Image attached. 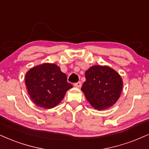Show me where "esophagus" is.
Returning a JSON list of instances; mask_svg holds the SVG:
<instances>
[{
    "mask_svg": "<svg viewBox=\"0 0 149 149\" xmlns=\"http://www.w3.org/2000/svg\"><path fill=\"white\" fill-rule=\"evenodd\" d=\"M74 86H75V87H77V88H80L81 86V81L77 82V83L74 84Z\"/></svg>",
    "mask_w": 149,
    "mask_h": 149,
    "instance_id": "esophagus-1",
    "label": "esophagus"
}]
</instances>
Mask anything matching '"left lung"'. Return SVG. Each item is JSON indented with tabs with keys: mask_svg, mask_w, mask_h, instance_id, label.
<instances>
[{
	"mask_svg": "<svg viewBox=\"0 0 149 149\" xmlns=\"http://www.w3.org/2000/svg\"><path fill=\"white\" fill-rule=\"evenodd\" d=\"M85 76L81 91L95 109L110 108L118 100L123 82L117 72L108 66L94 65L86 72Z\"/></svg>",
	"mask_w": 149,
	"mask_h": 149,
	"instance_id": "left-lung-1",
	"label": "left lung"
}]
</instances>
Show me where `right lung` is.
Returning <instances> with one entry per match:
<instances>
[{
	"label": "right lung",
	"mask_w": 149,
	"mask_h": 149,
	"mask_svg": "<svg viewBox=\"0 0 149 149\" xmlns=\"http://www.w3.org/2000/svg\"><path fill=\"white\" fill-rule=\"evenodd\" d=\"M25 85L31 100L38 106L52 108L63 99L72 85L55 64L43 63L30 69L25 75Z\"/></svg>",
	"instance_id": "add662e5"
}]
</instances>
